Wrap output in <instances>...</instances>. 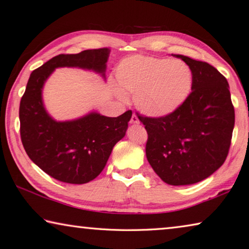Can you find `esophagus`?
Masks as SVG:
<instances>
[{
  "instance_id": "1",
  "label": "esophagus",
  "mask_w": 249,
  "mask_h": 249,
  "mask_svg": "<svg viewBox=\"0 0 249 249\" xmlns=\"http://www.w3.org/2000/svg\"><path fill=\"white\" fill-rule=\"evenodd\" d=\"M129 123H130V124H139L140 121H139L138 118H137L136 114H133V115H131V119H130Z\"/></svg>"
}]
</instances>
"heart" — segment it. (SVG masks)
<instances>
[{"label":"heart","instance_id":"b5f03b06","mask_svg":"<svg viewBox=\"0 0 249 249\" xmlns=\"http://www.w3.org/2000/svg\"><path fill=\"white\" fill-rule=\"evenodd\" d=\"M116 82L125 93L136 95L135 103L151 118H165L176 112L189 97L194 76L179 60L134 55L116 67Z\"/></svg>","mask_w":249,"mask_h":249}]
</instances>
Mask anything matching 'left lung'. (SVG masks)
<instances>
[{
    "label": "left lung",
    "instance_id": "obj_1",
    "mask_svg": "<svg viewBox=\"0 0 249 249\" xmlns=\"http://www.w3.org/2000/svg\"><path fill=\"white\" fill-rule=\"evenodd\" d=\"M193 71L186 102L165 118L138 116L149 135L147 161L163 182L192 185L225 162L234 127V108L227 79L209 63L174 54Z\"/></svg>",
    "mask_w": 249,
    "mask_h": 249
}]
</instances>
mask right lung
<instances>
[{"instance_id":"1","label":"right lung","mask_w":249,"mask_h":249,"mask_svg":"<svg viewBox=\"0 0 249 249\" xmlns=\"http://www.w3.org/2000/svg\"><path fill=\"white\" fill-rule=\"evenodd\" d=\"M108 48L59 54L31 73L20 102L21 141L31 160L55 179L86 184L104 170L113 146L124 138L130 110L118 118L92 111L75 120L56 121L47 112L43 100L46 81L60 67L92 71L106 79Z\"/></svg>"}]
</instances>
